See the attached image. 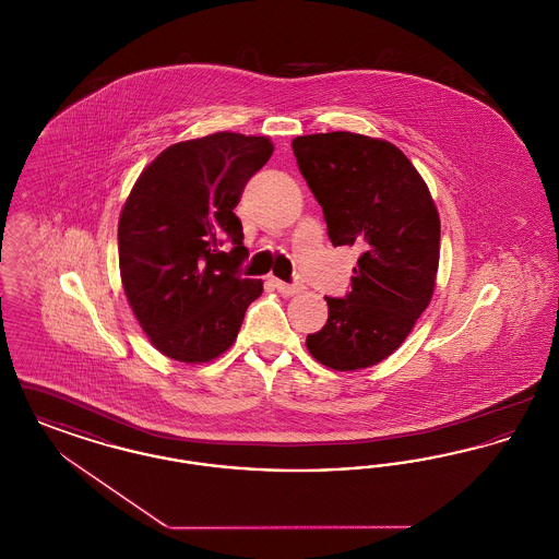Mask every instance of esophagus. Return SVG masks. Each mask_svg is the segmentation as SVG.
Returning a JSON list of instances; mask_svg holds the SVG:
<instances>
[{"instance_id":"1","label":"esophagus","mask_w":559,"mask_h":559,"mask_svg":"<svg viewBox=\"0 0 559 559\" xmlns=\"http://www.w3.org/2000/svg\"><path fill=\"white\" fill-rule=\"evenodd\" d=\"M272 285H274L276 292L283 293V295H295V293L304 292L301 283H285V281L272 278Z\"/></svg>"}]
</instances>
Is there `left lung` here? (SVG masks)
Segmentation results:
<instances>
[{
	"instance_id": "left-lung-1",
	"label": "left lung",
	"mask_w": 559,
	"mask_h": 559,
	"mask_svg": "<svg viewBox=\"0 0 559 559\" xmlns=\"http://www.w3.org/2000/svg\"><path fill=\"white\" fill-rule=\"evenodd\" d=\"M292 146L333 247L362 251L349 292L324 297L329 319L306 346L329 369H367L399 349L431 299L440 217L419 171L385 140L312 133Z\"/></svg>"
}]
</instances>
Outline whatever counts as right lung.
I'll list each match as a JSON object with an SVG mask.
<instances>
[{"label": "right lung", "instance_id": "1", "mask_svg": "<svg viewBox=\"0 0 559 559\" xmlns=\"http://www.w3.org/2000/svg\"><path fill=\"white\" fill-rule=\"evenodd\" d=\"M264 135L217 132L163 151L119 217V267L133 314L160 354L210 362L233 346L264 287L242 278L249 258L235 213L266 165Z\"/></svg>", "mask_w": 559, "mask_h": 559}]
</instances>
